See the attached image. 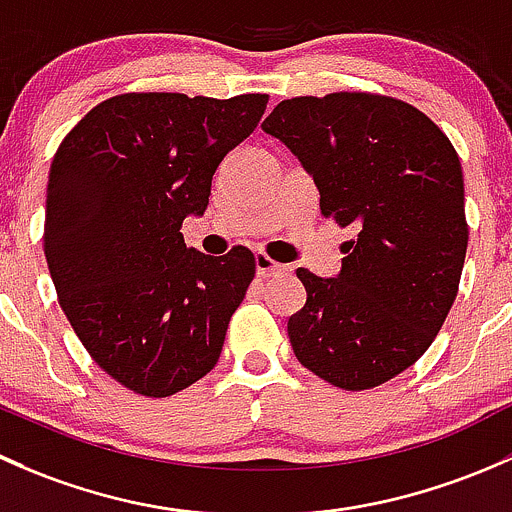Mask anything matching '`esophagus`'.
I'll use <instances>...</instances> for the list:
<instances>
[{
  "mask_svg": "<svg viewBox=\"0 0 512 512\" xmlns=\"http://www.w3.org/2000/svg\"><path fill=\"white\" fill-rule=\"evenodd\" d=\"M286 271H288V266L276 263L271 256L256 254V273L261 278H271V276H278V273H286Z\"/></svg>",
  "mask_w": 512,
  "mask_h": 512,
  "instance_id": "esophagus-1",
  "label": "esophagus"
}]
</instances>
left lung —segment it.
<instances>
[{
	"instance_id": "left-lung-1",
	"label": "left lung",
	"mask_w": 512,
	"mask_h": 512,
	"mask_svg": "<svg viewBox=\"0 0 512 512\" xmlns=\"http://www.w3.org/2000/svg\"><path fill=\"white\" fill-rule=\"evenodd\" d=\"M261 128L313 175L320 214L357 231L337 278L295 271L308 295L288 318L295 357L333 387H379L429 350L456 300L461 160L429 115L379 93L281 100Z\"/></svg>"
}]
</instances>
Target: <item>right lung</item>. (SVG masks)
<instances>
[{
    "mask_svg": "<svg viewBox=\"0 0 512 512\" xmlns=\"http://www.w3.org/2000/svg\"><path fill=\"white\" fill-rule=\"evenodd\" d=\"M266 103V93H120L56 150L46 263L78 340L130 392L172 397L219 362L256 258L246 246L204 256L179 229L204 214L219 162L254 133Z\"/></svg>",
    "mask_w": 512,
    "mask_h": 512,
    "instance_id": "add662e5",
    "label": "right lung"
}]
</instances>
